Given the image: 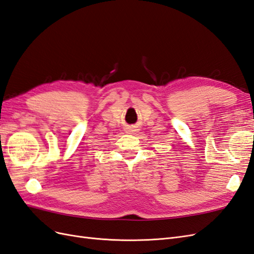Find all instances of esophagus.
<instances>
[{"label": "esophagus", "instance_id": "1", "mask_svg": "<svg viewBox=\"0 0 254 254\" xmlns=\"http://www.w3.org/2000/svg\"><path fill=\"white\" fill-rule=\"evenodd\" d=\"M127 131H128L129 133H134V132H136V131H137V128H136L135 127H128Z\"/></svg>", "mask_w": 254, "mask_h": 254}]
</instances>
